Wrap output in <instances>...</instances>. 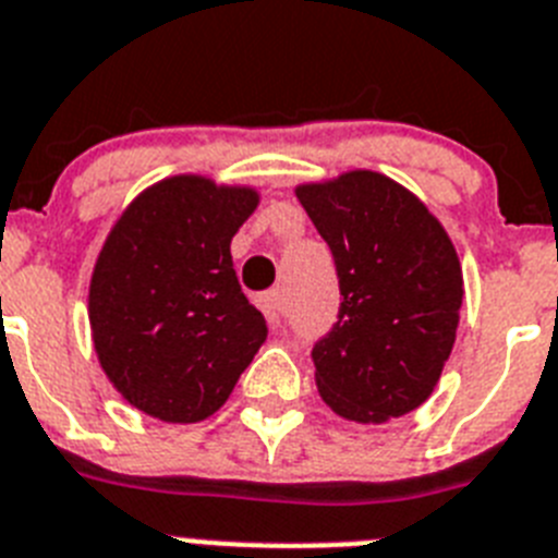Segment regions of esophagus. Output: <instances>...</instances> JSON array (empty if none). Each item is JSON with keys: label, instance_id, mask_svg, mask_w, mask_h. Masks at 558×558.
I'll return each instance as SVG.
<instances>
[{"label": "esophagus", "instance_id": "34e87169", "mask_svg": "<svg viewBox=\"0 0 558 558\" xmlns=\"http://www.w3.org/2000/svg\"><path fill=\"white\" fill-rule=\"evenodd\" d=\"M257 306H260V312H264L266 320H269L271 326H278L280 317H283V298H280L278 289H269V292L257 294Z\"/></svg>", "mask_w": 558, "mask_h": 558}]
</instances>
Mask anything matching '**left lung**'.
Returning a JSON list of instances; mask_svg holds the SVG:
<instances>
[{
    "mask_svg": "<svg viewBox=\"0 0 558 558\" xmlns=\"http://www.w3.org/2000/svg\"><path fill=\"white\" fill-rule=\"evenodd\" d=\"M335 257L340 308L312 349L317 388L345 420L386 423L437 386L460 326L462 271L446 229L380 172L298 190Z\"/></svg>",
    "mask_w": 558,
    "mask_h": 558,
    "instance_id": "8db88e82",
    "label": "left lung"
}]
</instances>
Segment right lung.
<instances>
[{
  "mask_svg": "<svg viewBox=\"0 0 558 558\" xmlns=\"http://www.w3.org/2000/svg\"><path fill=\"white\" fill-rule=\"evenodd\" d=\"M255 207L252 190L178 175L112 227L90 283L93 343L112 386L144 414L207 420L264 345L266 320L229 255Z\"/></svg>",
  "mask_w": 558,
  "mask_h": 558,
  "instance_id": "add662e5",
  "label": "right lung"
}]
</instances>
